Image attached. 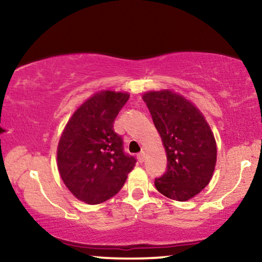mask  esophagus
<instances>
[{"mask_svg":"<svg viewBox=\"0 0 262 262\" xmlns=\"http://www.w3.org/2000/svg\"><path fill=\"white\" fill-rule=\"evenodd\" d=\"M137 160L139 161V162H144V160H145V152L144 151H141L137 155Z\"/></svg>","mask_w":262,"mask_h":262,"instance_id":"34e87169","label":"esophagus"}]
</instances>
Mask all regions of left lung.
I'll use <instances>...</instances> for the list:
<instances>
[{"label":"left lung","instance_id":"left-lung-1","mask_svg":"<svg viewBox=\"0 0 262 262\" xmlns=\"http://www.w3.org/2000/svg\"><path fill=\"white\" fill-rule=\"evenodd\" d=\"M167 154V171L155 180L161 194L187 202L212 179L217 144L204 114L192 101L171 89L143 94Z\"/></svg>","mask_w":262,"mask_h":262}]
</instances>
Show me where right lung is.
<instances>
[{"label": "right lung", "mask_w": 262, "mask_h": 262, "mask_svg": "<svg viewBox=\"0 0 262 262\" xmlns=\"http://www.w3.org/2000/svg\"><path fill=\"white\" fill-rule=\"evenodd\" d=\"M128 98L124 92H96L75 111L60 135L59 175L75 198L85 204L95 205L116 195L136 166L113 128Z\"/></svg>", "instance_id": "add662e5"}]
</instances>
